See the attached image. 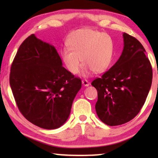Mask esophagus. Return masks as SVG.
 I'll list each match as a JSON object with an SVG mask.
<instances>
[{
  "instance_id": "34e87169",
  "label": "esophagus",
  "mask_w": 158,
  "mask_h": 158,
  "mask_svg": "<svg viewBox=\"0 0 158 158\" xmlns=\"http://www.w3.org/2000/svg\"><path fill=\"white\" fill-rule=\"evenodd\" d=\"M82 84L85 85V86H89L90 83L87 81L86 79H84V80H82Z\"/></svg>"
}]
</instances>
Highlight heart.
<instances>
[{
	"label": "heart",
	"mask_w": 158,
	"mask_h": 158,
	"mask_svg": "<svg viewBox=\"0 0 158 158\" xmlns=\"http://www.w3.org/2000/svg\"><path fill=\"white\" fill-rule=\"evenodd\" d=\"M66 45L60 54L67 68L73 74L79 73L82 62L85 65L84 76L92 70L96 73H103L113 60V40L109 35L98 31L78 29L69 35Z\"/></svg>",
	"instance_id": "b5f03b06"
}]
</instances>
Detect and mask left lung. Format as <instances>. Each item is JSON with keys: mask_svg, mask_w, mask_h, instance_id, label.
<instances>
[{"mask_svg": "<svg viewBox=\"0 0 158 158\" xmlns=\"http://www.w3.org/2000/svg\"><path fill=\"white\" fill-rule=\"evenodd\" d=\"M124 48L117 62L93 80L98 90L95 110L109 126L124 124L133 119L145 103L153 79L151 64L140 42L124 33Z\"/></svg>", "mask_w": 158, "mask_h": 158, "instance_id": "obj_1", "label": "left lung"}]
</instances>
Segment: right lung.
Segmentation results:
<instances>
[{
  "label": "right lung",
  "instance_id": "1",
  "mask_svg": "<svg viewBox=\"0 0 158 158\" xmlns=\"http://www.w3.org/2000/svg\"><path fill=\"white\" fill-rule=\"evenodd\" d=\"M56 48L28 36L11 65L10 84L19 109L28 121L53 130L68 120L81 80L62 66Z\"/></svg>",
  "mask_w": 158,
  "mask_h": 158
}]
</instances>
